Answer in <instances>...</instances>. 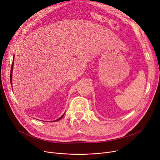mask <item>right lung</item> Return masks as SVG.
<instances>
[{"instance_id": "add662e5", "label": "right lung", "mask_w": 160, "mask_h": 160, "mask_svg": "<svg viewBox=\"0 0 160 160\" xmlns=\"http://www.w3.org/2000/svg\"><path fill=\"white\" fill-rule=\"evenodd\" d=\"M14 57H13V59H12V66H11V73H10V80H11V83L12 84V68H13V62H14ZM64 113L63 114V115H62L61 117L60 118H59L58 119H57V120H55V121H59L63 116H64Z\"/></svg>"}]
</instances>
